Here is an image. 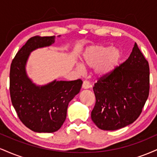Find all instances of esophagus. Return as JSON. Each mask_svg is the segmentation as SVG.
Returning <instances> with one entry per match:
<instances>
[{"instance_id": "obj_1", "label": "esophagus", "mask_w": 157, "mask_h": 157, "mask_svg": "<svg viewBox=\"0 0 157 157\" xmlns=\"http://www.w3.org/2000/svg\"><path fill=\"white\" fill-rule=\"evenodd\" d=\"M91 87V85H90L89 81L88 80H84L82 82V88L83 89H89Z\"/></svg>"}]
</instances>
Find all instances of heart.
I'll list each match as a JSON object with an SVG mask.
<instances>
[{
	"mask_svg": "<svg viewBox=\"0 0 157 157\" xmlns=\"http://www.w3.org/2000/svg\"><path fill=\"white\" fill-rule=\"evenodd\" d=\"M120 57V52L117 48L97 45L88 48L85 51L82 55V62L85 67L93 68L96 66L95 71L97 74L105 75L114 69Z\"/></svg>",
	"mask_w": 157,
	"mask_h": 157,
	"instance_id": "obj_1",
	"label": "heart"
}]
</instances>
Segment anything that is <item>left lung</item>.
<instances>
[{
    "label": "left lung",
    "mask_w": 157,
    "mask_h": 157,
    "mask_svg": "<svg viewBox=\"0 0 157 157\" xmlns=\"http://www.w3.org/2000/svg\"><path fill=\"white\" fill-rule=\"evenodd\" d=\"M147 60L135 43L128 58L99 77L91 120L99 128L114 131L133 123L141 114L150 90Z\"/></svg>",
    "instance_id": "obj_1"
}]
</instances>
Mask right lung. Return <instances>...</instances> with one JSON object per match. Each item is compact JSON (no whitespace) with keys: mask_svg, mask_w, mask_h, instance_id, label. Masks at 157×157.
<instances>
[{"mask_svg":"<svg viewBox=\"0 0 157 157\" xmlns=\"http://www.w3.org/2000/svg\"><path fill=\"white\" fill-rule=\"evenodd\" d=\"M55 36H34L26 41L12 61L10 72L11 100L21 122L30 130L52 133L60 128L66 118L68 103L80 92L82 81H53L36 86L26 76L25 66L35 48L52 45Z\"/></svg>","mask_w":157,"mask_h":157,"instance_id":"add662e5","label":"right lung"}]
</instances>
